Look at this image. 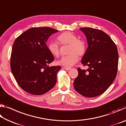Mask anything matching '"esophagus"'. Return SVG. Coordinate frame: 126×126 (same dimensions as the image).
<instances>
[{"mask_svg":"<svg viewBox=\"0 0 126 126\" xmlns=\"http://www.w3.org/2000/svg\"><path fill=\"white\" fill-rule=\"evenodd\" d=\"M64 68L65 70H67V71H69V70L71 69V68L69 67H64Z\"/></svg>","mask_w":126,"mask_h":126,"instance_id":"obj_1","label":"esophagus"}]
</instances>
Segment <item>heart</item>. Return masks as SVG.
<instances>
[{
    "label": "heart",
    "instance_id": "b5f03b06",
    "mask_svg": "<svg viewBox=\"0 0 126 126\" xmlns=\"http://www.w3.org/2000/svg\"><path fill=\"white\" fill-rule=\"evenodd\" d=\"M58 41L61 45H68L67 49L68 55L63 57L58 63L65 66H72L78 61L79 57L83 55L86 51V45L83 40L78 39L74 33L70 32H65L59 35ZM48 50L50 54L55 57H58L60 55V48L56 42H50L48 45Z\"/></svg>",
    "mask_w": 126,
    "mask_h": 126
}]
</instances>
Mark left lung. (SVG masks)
I'll use <instances>...</instances> for the list:
<instances>
[{"label":"left lung","mask_w":126,"mask_h":126,"mask_svg":"<svg viewBox=\"0 0 126 126\" xmlns=\"http://www.w3.org/2000/svg\"><path fill=\"white\" fill-rule=\"evenodd\" d=\"M87 37L88 47L81 62L87 69L78 68V76L74 81L78 93L86 97H95L103 93L116 78L118 53L110 36L101 30L81 28Z\"/></svg>","instance_id":"8db88e82"}]
</instances>
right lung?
I'll use <instances>...</instances> for the list:
<instances>
[{"mask_svg": "<svg viewBox=\"0 0 126 126\" xmlns=\"http://www.w3.org/2000/svg\"><path fill=\"white\" fill-rule=\"evenodd\" d=\"M58 31L50 27L28 29L15 40L10 57V68L15 79L24 91L41 95L56 84L60 66L49 67L54 61L46 44L48 38Z\"/></svg>", "mask_w": 126, "mask_h": 126, "instance_id": "1", "label": "right lung"}]
</instances>
